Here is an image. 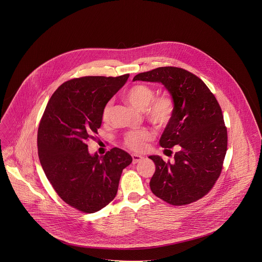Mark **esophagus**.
<instances>
[{
  "label": "esophagus",
  "instance_id": "34e87169",
  "mask_svg": "<svg viewBox=\"0 0 262 262\" xmlns=\"http://www.w3.org/2000/svg\"><path fill=\"white\" fill-rule=\"evenodd\" d=\"M132 157H133V162H134L135 164V163H137V162H140L143 159L142 156H139V155H137V154H133Z\"/></svg>",
  "mask_w": 262,
  "mask_h": 262
}]
</instances>
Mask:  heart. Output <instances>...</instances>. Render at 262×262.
Masks as SVG:
<instances>
[{
  "instance_id": "obj_1",
  "label": "heart",
  "mask_w": 262,
  "mask_h": 262,
  "mask_svg": "<svg viewBox=\"0 0 262 262\" xmlns=\"http://www.w3.org/2000/svg\"><path fill=\"white\" fill-rule=\"evenodd\" d=\"M154 90L145 84H136L129 88L125 94L127 103L134 107L143 111L148 120L157 128L166 127L173 118L174 104L173 99L168 95H161L154 98ZM111 104L107 103L103 112V121L110 118ZM152 137L151 132L146 128L127 133L124 138V144L127 148L136 151H141L146 148V142L150 141Z\"/></svg>"
}]
</instances>
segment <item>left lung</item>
Returning <instances> with one entry per match:
<instances>
[{
    "instance_id": "1",
    "label": "left lung",
    "mask_w": 262,
    "mask_h": 262,
    "mask_svg": "<svg viewBox=\"0 0 262 262\" xmlns=\"http://www.w3.org/2000/svg\"><path fill=\"white\" fill-rule=\"evenodd\" d=\"M134 80L159 82L174 101L170 124L160 137L161 147L179 145L174 161L150 156L156 172L150 182L157 197L174 206L188 205L210 190L222 171L228 135L222 111L205 82L178 67H159L136 75Z\"/></svg>"
}]
</instances>
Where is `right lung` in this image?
I'll return each mask as SVG.
<instances>
[{"label": "right lung", "mask_w": 262, "mask_h": 262, "mask_svg": "<svg viewBox=\"0 0 262 262\" xmlns=\"http://www.w3.org/2000/svg\"><path fill=\"white\" fill-rule=\"evenodd\" d=\"M129 75L82 77L62 83L40 121L37 147L49 182L66 204L94 213L115 198L124 168L133 158L119 148L90 155L86 141L102 125L107 102Z\"/></svg>", "instance_id": "1"}]
</instances>
